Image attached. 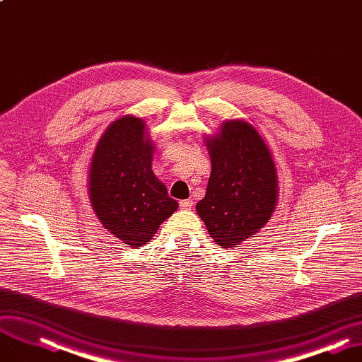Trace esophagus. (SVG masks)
<instances>
[{"mask_svg":"<svg viewBox=\"0 0 362 362\" xmlns=\"http://www.w3.org/2000/svg\"><path fill=\"white\" fill-rule=\"evenodd\" d=\"M192 206H193V200L192 199H185V200L180 202V208L181 209H192Z\"/></svg>","mask_w":362,"mask_h":362,"instance_id":"obj_1","label":"esophagus"}]
</instances>
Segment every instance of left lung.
<instances>
[{
    "label": "left lung",
    "mask_w": 362,
    "mask_h": 362,
    "mask_svg": "<svg viewBox=\"0 0 362 362\" xmlns=\"http://www.w3.org/2000/svg\"><path fill=\"white\" fill-rule=\"evenodd\" d=\"M211 177L196 211L223 248L251 238L272 216L278 197L276 168L263 138L242 120L223 124L208 139Z\"/></svg>",
    "instance_id": "1"
}]
</instances>
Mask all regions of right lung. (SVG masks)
<instances>
[{"label": "right lung", "instance_id": "add662e5", "mask_svg": "<svg viewBox=\"0 0 362 362\" xmlns=\"http://www.w3.org/2000/svg\"><path fill=\"white\" fill-rule=\"evenodd\" d=\"M153 148L144 122L126 115L110 124L90 165L93 211L110 233L134 248L148 242L178 209L151 170Z\"/></svg>", "mask_w": 362, "mask_h": 362}]
</instances>
